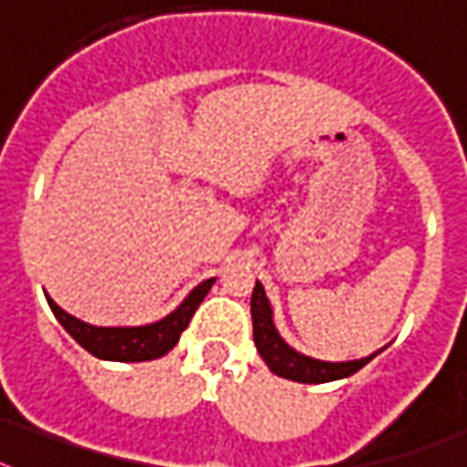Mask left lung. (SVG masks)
<instances>
[{
    "label": "left lung",
    "mask_w": 467,
    "mask_h": 467,
    "mask_svg": "<svg viewBox=\"0 0 467 467\" xmlns=\"http://www.w3.org/2000/svg\"><path fill=\"white\" fill-rule=\"evenodd\" d=\"M252 324L254 343H256V350L268 365V369L283 379L299 381V384H328V381L352 377L355 371L362 369L367 362H371L379 352L384 350L381 348V350L371 352L369 358L348 359V362H326V359L302 355L283 340V336L273 324V306L259 280H256L252 293Z\"/></svg>",
    "instance_id": "obj_1"
}]
</instances>
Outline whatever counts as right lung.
<instances>
[{
  "label": "right lung",
  "instance_id": "right-lung-1",
  "mask_svg": "<svg viewBox=\"0 0 467 467\" xmlns=\"http://www.w3.org/2000/svg\"><path fill=\"white\" fill-rule=\"evenodd\" d=\"M213 283L215 278L199 283L168 317L143 326H93L88 321L76 319L69 312H64L49 295H45V297H47V305L57 321L64 326V331L69 333L83 350H88L98 359H108V362H148V359L168 355L177 345L182 331L189 326Z\"/></svg>",
  "mask_w": 467,
  "mask_h": 467
}]
</instances>
